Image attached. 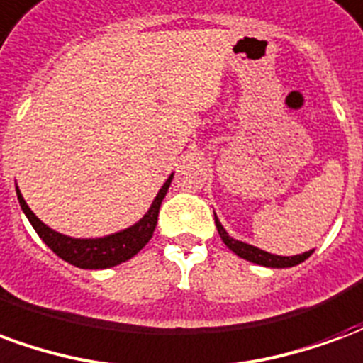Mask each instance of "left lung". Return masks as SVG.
<instances>
[{
  "label": "left lung",
  "mask_w": 363,
  "mask_h": 363,
  "mask_svg": "<svg viewBox=\"0 0 363 363\" xmlns=\"http://www.w3.org/2000/svg\"><path fill=\"white\" fill-rule=\"evenodd\" d=\"M216 228H218V233H220L221 241L228 245L231 251L235 252L237 257L241 259L249 260V262H255V264H260V267H268V268H289L296 267L299 262H303L305 259L311 257L313 251H307L303 255H296V257H280V255H270V252L262 251V249H257L252 245H247L243 241H237L233 237L228 235V231L223 229V225L218 220L216 216Z\"/></svg>",
  "instance_id": "1"
}]
</instances>
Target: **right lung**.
I'll return each mask as SVG.
<instances>
[{
  "instance_id": "add662e5",
  "label": "right lung",
  "mask_w": 363,
  "mask_h": 363,
  "mask_svg": "<svg viewBox=\"0 0 363 363\" xmlns=\"http://www.w3.org/2000/svg\"><path fill=\"white\" fill-rule=\"evenodd\" d=\"M171 181H173V174L167 179L147 213L135 225L118 231V233H112L108 237H99V239H74V237L62 235L48 225H44L43 221L36 218L25 202V198L21 196L19 189H17V198H19L21 208L38 237L58 255L60 259H64L77 268H91V270L95 268L96 270V268H111L120 262H126L147 245L155 231V225H157L159 208H161L167 190L171 186Z\"/></svg>"
}]
</instances>
